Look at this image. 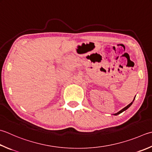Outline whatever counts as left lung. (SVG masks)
I'll use <instances>...</instances> for the list:
<instances>
[{"label":"left lung","mask_w":152,"mask_h":152,"mask_svg":"<svg viewBox=\"0 0 152 152\" xmlns=\"http://www.w3.org/2000/svg\"><path fill=\"white\" fill-rule=\"evenodd\" d=\"M134 99H135V97L134 98ZM134 100L132 101V102H131V103H130V104H129V105H128L126 107H124V108H123V109H122V110H121V111H118V113H115L114 114V115H118V114H120V113H123V111H125V110H126L127 109H129V107H130V106H131V105H132V103H133V102H134Z\"/></svg>","instance_id":"1"}]
</instances>
